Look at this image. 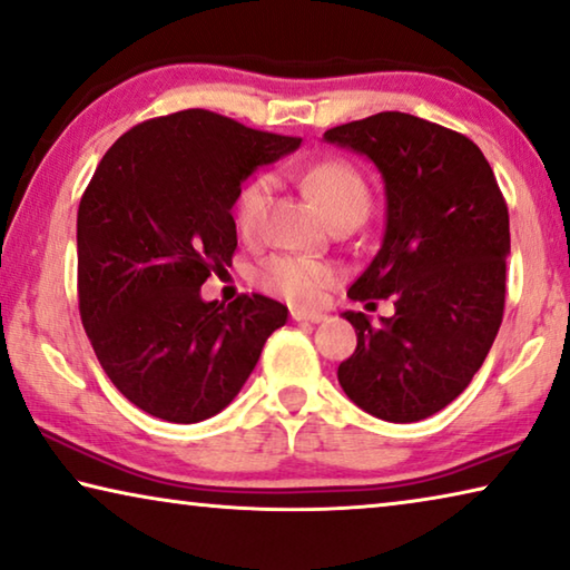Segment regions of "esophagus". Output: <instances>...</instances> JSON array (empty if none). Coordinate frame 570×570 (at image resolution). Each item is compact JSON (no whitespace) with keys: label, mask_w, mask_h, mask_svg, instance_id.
Returning <instances> with one entry per match:
<instances>
[{"label":"esophagus","mask_w":570,"mask_h":570,"mask_svg":"<svg viewBox=\"0 0 570 570\" xmlns=\"http://www.w3.org/2000/svg\"><path fill=\"white\" fill-rule=\"evenodd\" d=\"M292 320L294 322H322L324 314L322 312H306V309H292Z\"/></svg>","instance_id":"1"}]
</instances>
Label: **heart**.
<instances>
[{"instance_id":"heart-1","label":"heart","mask_w":570,"mask_h":570,"mask_svg":"<svg viewBox=\"0 0 570 570\" xmlns=\"http://www.w3.org/2000/svg\"><path fill=\"white\" fill-rule=\"evenodd\" d=\"M304 187L309 189L314 200L327 213V218H337L342 213L365 215L370 193L360 171L345 159H322L302 175ZM274 175H253L240 185L236 203H233V218L240 236L256 238L264 225V215L274 193ZM334 268L324 261L292 256V253H278L266 258L256 271V282L268 294L282 296L294 304H314L322 299V292L332 284Z\"/></svg>"}]
</instances>
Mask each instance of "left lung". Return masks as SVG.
<instances>
[{
	"instance_id": "left-lung-1",
	"label": "left lung",
	"mask_w": 570,
	"mask_h": 570,
	"mask_svg": "<svg viewBox=\"0 0 570 570\" xmlns=\"http://www.w3.org/2000/svg\"><path fill=\"white\" fill-rule=\"evenodd\" d=\"M324 139L370 157L385 179L383 246L347 296L395 304L381 324L345 312L357 347L340 385L383 421L429 419L472 383L502 324L508 203L472 139L419 116L383 111Z\"/></svg>"
}]
</instances>
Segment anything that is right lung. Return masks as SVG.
Returning <instances> with one entry per match:
<instances>
[{
    "instance_id": "obj_1",
    "label": "right lung",
    "mask_w": 570,
    "mask_h": 570,
    "mask_svg": "<svg viewBox=\"0 0 570 570\" xmlns=\"http://www.w3.org/2000/svg\"><path fill=\"white\" fill-rule=\"evenodd\" d=\"M299 137L187 108L114 141L78 207V309L98 363L144 413L197 423L236 399L288 309L264 294L203 302L236 253L230 207Z\"/></svg>"
}]
</instances>
